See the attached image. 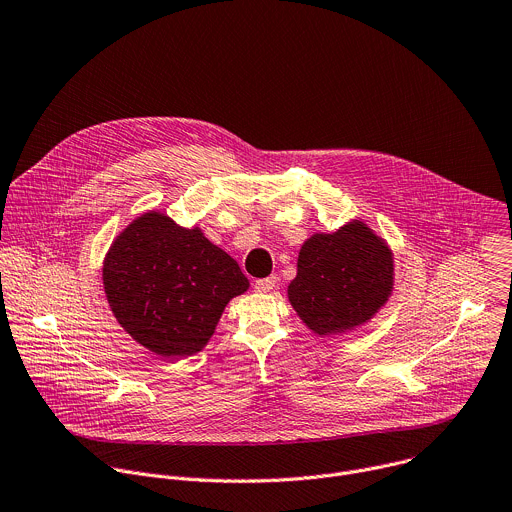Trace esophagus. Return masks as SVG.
I'll return each instance as SVG.
<instances>
[{"mask_svg": "<svg viewBox=\"0 0 512 512\" xmlns=\"http://www.w3.org/2000/svg\"><path fill=\"white\" fill-rule=\"evenodd\" d=\"M274 286H276V276L260 278V280L254 282V288H256L258 292H270V290H274Z\"/></svg>", "mask_w": 512, "mask_h": 512, "instance_id": "34e87169", "label": "esophagus"}]
</instances>
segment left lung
<instances>
[{
	"label": "left lung",
	"mask_w": 512,
	"mask_h": 512,
	"mask_svg": "<svg viewBox=\"0 0 512 512\" xmlns=\"http://www.w3.org/2000/svg\"><path fill=\"white\" fill-rule=\"evenodd\" d=\"M393 250L363 220L333 234H313L300 246L288 302L315 335H345L367 325L389 300Z\"/></svg>",
	"instance_id": "obj_1"
}]
</instances>
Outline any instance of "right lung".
<instances>
[{"instance_id":"right-lung-1","label":"right lung","mask_w":512,"mask_h":512,"mask_svg":"<svg viewBox=\"0 0 512 512\" xmlns=\"http://www.w3.org/2000/svg\"><path fill=\"white\" fill-rule=\"evenodd\" d=\"M102 286L115 319L139 345L181 359L210 343L228 302L250 282L197 226L183 228L149 210L113 240Z\"/></svg>"}]
</instances>
